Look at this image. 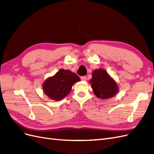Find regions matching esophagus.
<instances>
[{
  "label": "esophagus",
  "mask_w": 154,
  "mask_h": 154,
  "mask_svg": "<svg viewBox=\"0 0 154 154\" xmlns=\"http://www.w3.org/2000/svg\"><path fill=\"white\" fill-rule=\"evenodd\" d=\"M81 80H82V81H86L87 80V78H86V76H82L81 77Z\"/></svg>",
  "instance_id": "esophagus-1"
}]
</instances>
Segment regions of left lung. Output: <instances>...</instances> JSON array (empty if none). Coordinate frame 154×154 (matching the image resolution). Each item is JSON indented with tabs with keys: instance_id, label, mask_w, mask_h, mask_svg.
Returning <instances> with one entry per match:
<instances>
[{
	"instance_id": "1",
	"label": "left lung",
	"mask_w": 154,
	"mask_h": 154,
	"mask_svg": "<svg viewBox=\"0 0 154 154\" xmlns=\"http://www.w3.org/2000/svg\"><path fill=\"white\" fill-rule=\"evenodd\" d=\"M89 83L94 94L99 98L109 99L114 96L118 91L117 83L102 69L94 71Z\"/></svg>"
}]
</instances>
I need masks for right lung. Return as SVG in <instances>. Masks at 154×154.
Segmentation results:
<instances>
[{
	"mask_svg": "<svg viewBox=\"0 0 154 154\" xmlns=\"http://www.w3.org/2000/svg\"><path fill=\"white\" fill-rule=\"evenodd\" d=\"M80 78L76 74L69 70L60 69L52 77L49 78L43 84L45 94L53 100H61L69 94L72 86Z\"/></svg>",
	"mask_w": 154,
	"mask_h": 154,
	"instance_id": "1",
	"label": "right lung"
}]
</instances>
